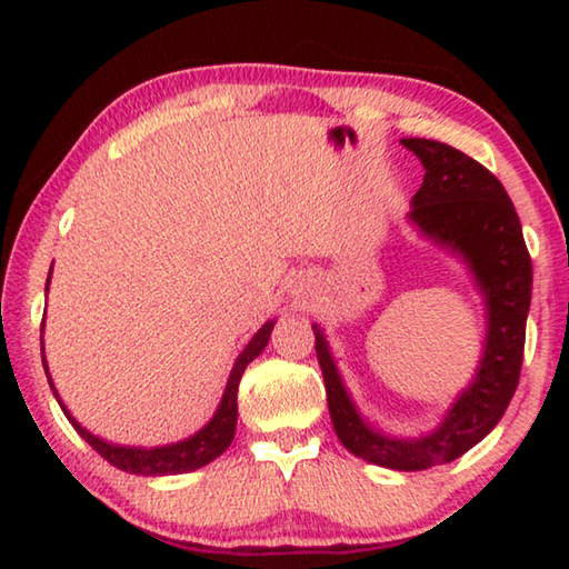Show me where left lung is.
I'll list each match as a JSON object with an SVG mask.
<instances>
[{"label": "left lung", "instance_id": "1", "mask_svg": "<svg viewBox=\"0 0 569 569\" xmlns=\"http://www.w3.org/2000/svg\"><path fill=\"white\" fill-rule=\"evenodd\" d=\"M401 146L423 166V182L411 198L409 220L423 238L457 253L485 296L487 339L475 379L435 431L409 439L389 437L373 429L356 409L319 326H313V336L331 421L341 445L371 465L419 471L455 461L505 417L522 371L532 258L512 200L485 166L447 142L403 138Z\"/></svg>", "mask_w": 569, "mask_h": 569}]
</instances>
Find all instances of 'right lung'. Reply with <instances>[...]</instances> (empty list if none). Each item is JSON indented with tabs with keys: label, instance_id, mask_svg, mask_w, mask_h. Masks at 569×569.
<instances>
[{
	"label": "right lung",
	"instance_id": "1",
	"mask_svg": "<svg viewBox=\"0 0 569 569\" xmlns=\"http://www.w3.org/2000/svg\"><path fill=\"white\" fill-rule=\"evenodd\" d=\"M52 273V271H50ZM50 283V281H47ZM273 321H266L253 339L248 341V346L243 349V353L238 356L236 363H233V371H230L228 383H226V391H223V399L218 403V411L213 413V419H210L203 429L196 431V435L176 441V445H166V447H122V445H110V441H104L100 437L90 435L88 429L82 427L80 421H77L67 407L60 399V393H57L52 377H50V369H47V361H44V353H42V363H44V371H47V379H50V387L54 391V399L60 401V407L64 411V417L70 419L72 427L77 429V435H80L88 445L98 451L102 459H108L112 467H118L122 471H130V475H142V477H162V475H186V471L192 469H200L210 465V461L218 459L223 451L230 447V441L236 437V421H238V383L240 377H243L246 366L256 359L258 353H261L268 339H271V331H273ZM44 351V349H42Z\"/></svg>",
	"mask_w": 569,
	"mask_h": 569
}]
</instances>
